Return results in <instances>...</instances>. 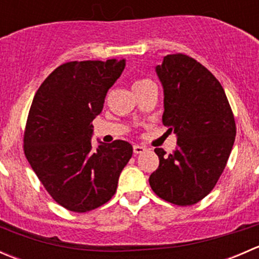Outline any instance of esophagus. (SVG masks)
<instances>
[{"mask_svg": "<svg viewBox=\"0 0 259 259\" xmlns=\"http://www.w3.org/2000/svg\"><path fill=\"white\" fill-rule=\"evenodd\" d=\"M133 149H134L135 154H142V153H144V151H146V148L143 145H134V148Z\"/></svg>", "mask_w": 259, "mask_h": 259, "instance_id": "1", "label": "esophagus"}]
</instances>
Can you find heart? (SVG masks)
<instances>
[{
    "instance_id": "obj_1",
    "label": "heart",
    "mask_w": 259,
    "mask_h": 259,
    "mask_svg": "<svg viewBox=\"0 0 259 259\" xmlns=\"http://www.w3.org/2000/svg\"><path fill=\"white\" fill-rule=\"evenodd\" d=\"M150 82L151 81L149 79H137L134 82H133V89H134V90H137V89L143 88V86L148 85V83H150Z\"/></svg>"
}]
</instances>
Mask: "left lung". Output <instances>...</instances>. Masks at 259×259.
<instances>
[{
    "instance_id": "8db88e82",
    "label": "left lung",
    "mask_w": 259,
    "mask_h": 259,
    "mask_svg": "<svg viewBox=\"0 0 259 259\" xmlns=\"http://www.w3.org/2000/svg\"><path fill=\"white\" fill-rule=\"evenodd\" d=\"M156 74L164 89L163 124L177 134L176 150L155 148L159 166L149 178L156 195L180 207L200 202L227 165L236 121L221 82L184 54L166 55Z\"/></svg>"
}]
</instances>
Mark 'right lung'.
I'll return each mask as SVG.
<instances>
[{"instance_id": "obj_1", "label": "right lung", "mask_w": 259, "mask_h": 259, "mask_svg": "<svg viewBox=\"0 0 259 259\" xmlns=\"http://www.w3.org/2000/svg\"><path fill=\"white\" fill-rule=\"evenodd\" d=\"M124 60L70 61L46 77L33 96L23 151L52 199L75 213L101 207L113 198L133 155L124 140L91 144L93 120L101 113Z\"/></svg>"}]
</instances>
